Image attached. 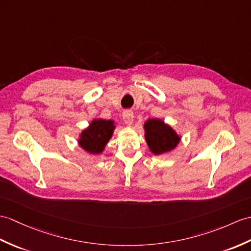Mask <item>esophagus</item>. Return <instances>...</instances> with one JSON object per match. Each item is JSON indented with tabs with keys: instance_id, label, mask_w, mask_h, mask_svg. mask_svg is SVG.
<instances>
[{
	"instance_id": "1",
	"label": "esophagus",
	"mask_w": 251,
	"mask_h": 251,
	"mask_svg": "<svg viewBox=\"0 0 251 251\" xmlns=\"http://www.w3.org/2000/svg\"><path fill=\"white\" fill-rule=\"evenodd\" d=\"M133 118H135V115H133L131 110H125L123 112V121L125 122V124L131 125L133 123Z\"/></svg>"
}]
</instances>
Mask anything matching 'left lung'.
<instances>
[{"instance_id": "obj_1", "label": "left lung", "mask_w": 251, "mask_h": 251, "mask_svg": "<svg viewBox=\"0 0 251 251\" xmlns=\"http://www.w3.org/2000/svg\"><path fill=\"white\" fill-rule=\"evenodd\" d=\"M143 128L145 141L154 155L171 152L182 140V137L170 125L160 119H149Z\"/></svg>"}]
</instances>
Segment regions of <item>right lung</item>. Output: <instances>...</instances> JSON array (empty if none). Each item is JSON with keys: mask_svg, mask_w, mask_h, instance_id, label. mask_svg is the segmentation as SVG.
Wrapping results in <instances>:
<instances>
[{"mask_svg": "<svg viewBox=\"0 0 251 251\" xmlns=\"http://www.w3.org/2000/svg\"><path fill=\"white\" fill-rule=\"evenodd\" d=\"M115 127L113 120H92L90 125L79 135L78 145L89 154H101L112 138Z\"/></svg>", "mask_w": 251, "mask_h": 251, "instance_id": "right-lung-1", "label": "right lung"}]
</instances>
